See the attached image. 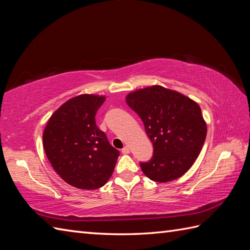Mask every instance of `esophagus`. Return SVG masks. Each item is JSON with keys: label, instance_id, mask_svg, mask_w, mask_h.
<instances>
[{"label": "esophagus", "instance_id": "1", "mask_svg": "<svg viewBox=\"0 0 250 250\" xmlns=\"http://www.w3.org/2000/svg\"><path fill=\"white\" fill-rule=\"evenodd\" d=\"M121 152L124 153V155H128V153H130V148L128 146H125L124 148H122Z\"/></svg>", "mask_w": 250, "mask_h": 250}]
</instances>
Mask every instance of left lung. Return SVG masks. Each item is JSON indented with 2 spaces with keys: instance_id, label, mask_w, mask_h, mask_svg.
I'll return each instance as SVG.
<instances>
[{
  "instance_id": "obj_1",
  "label": "left lung",
  "mask_w": 250,
  "mask_h": 250,
  "mask_svg": "<svg viewBox=\"0 0 250 250\" xmlns=\"http://www.w3.org/2000/svg\"><path fill=\"white\" fill-rule=\"evenodd\" d=\"M126 104L140 116L153 153L141 168L153 182L182 176L194 163L206 139L200 106L184 94L152 86L129 93Z\"/></svg>"
}]
</instances>
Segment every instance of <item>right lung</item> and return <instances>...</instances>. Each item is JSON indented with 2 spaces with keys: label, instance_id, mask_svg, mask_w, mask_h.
<instances>
[{
  "label": "right lung",
  "instance_id": "obj_1",
  "mask_svg": "<svg viewBox=\"0 0 250 250\" xmlns=\"http://www.w3.org/2000/svg\"><path fill=\"white\" fill-rule=\"evenodd\" d=\"M105 98L82 94L58 108L47 124L43 144L55 171L79 189L102 187L114 172L119 151L95 124Z\"/></svg>",
  "mask_w": 250,
  "mask_h": 250
}]
</instances>
